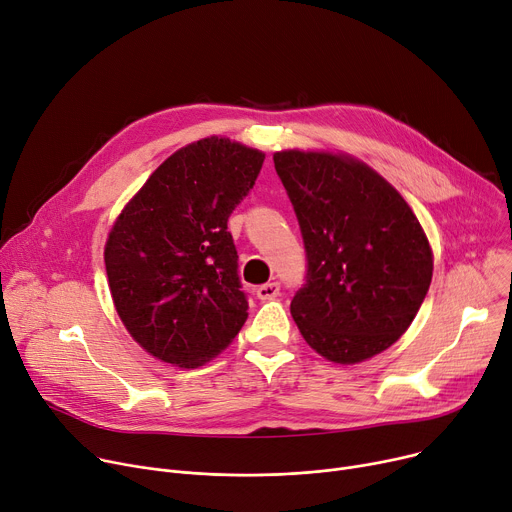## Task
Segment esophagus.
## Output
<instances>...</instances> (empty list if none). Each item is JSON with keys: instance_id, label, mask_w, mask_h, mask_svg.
<instances>
[{"instance_id": "obj_1", "label": "esophagus", "mask_w": 512, "mask_h": 512, "mask_svg": "<svg viewBox=\"0 0 512 512\" xmlns=\"http://www.w3.org/2000/svg\"><path fill=\"white\" fill-rule=\"evenodd\" d=\"M279 291H281V285L279 283H266V285H260L258 289H256V295H258V299H262V301H270V299H274L279 295Z\"/></svg>"}]
</instances>
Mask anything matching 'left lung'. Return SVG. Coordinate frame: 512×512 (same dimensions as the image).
Masks as SVG:
<instances>
[{
    "instance_id": "obj_1",
    "label": "left lung",
    "mask_w": 512,
    "mask_h": 512,
    "mask_svg": "<svg viewBox=\"0 0 512 512\" xmlns=\"http://www.w3.org/2000/svg\"><path fill=\"white\" fill-rule=\"evenodd\" d=\"M272 160L307 258L291 301L301 336L340 365L379 355L408 330L430 287L432 252L416 215L344 155L279 151Z\"/></svg>"
}]
</instances>
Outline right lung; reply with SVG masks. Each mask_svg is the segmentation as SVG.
Masks as SVG:
<instances>
[{
	"instance_id": "obj_1",
	"label": "right lung",
	"mask_w": 512,
	"mask_h": 512,
	"mask_svg": "<svg viewBox=\"0 0 512 512\" xmlns=\"http://www.w3.org/2000/svg\"><path fill=\"white\" fill-rule=\"evenodd\" d=\"M264 153L209 137L178 149L116 219L104 250L108 287L131 336L153 357L201 367L248 320L227 221Z\"/></svg>"
}]
</instances>
